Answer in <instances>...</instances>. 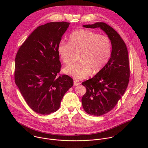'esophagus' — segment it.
<instances>
[{
  "instance_id": "1",
  "label": "esophagus",
  "mask_w": 148,
  "mask_h": 148,
  "mask_svg": "<svg viewBox=\"0 0 148 148\" xmlns=\"http://www.w3.org/2000/svg\"><path fill=\"white\" fill-rule=\"evenodd\" d=\"M73 82H74L73 84H74V85H75V86L79 85H80L81 84L80 82H79V81H77V80H74V81H73Z\"/></svg>"
}]
</instances>
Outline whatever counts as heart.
I'll return each instance as SVG.
<instances>
[{
	"instance_id": "b5f03b06",
	"label": "heart",
	"mask_w": 148,
	"mask_h": 148,
	"mask_svg": "<svg viewBox=\"0 0 148 148\" xmlns=\"http://www.w3.org/2000/svg\"><path fill=\"white\" fill-rule=\"evenodd\" d=\"M79 50L80 60L64 69L65 73L77 80L88 77L92 71L98 72L106 65L111 53V42L106 36L81 29L70 34L69 42L61 40L57 48L60 59L65 64L71 61L74 51Z\"/></svg>"
}]
</instances>
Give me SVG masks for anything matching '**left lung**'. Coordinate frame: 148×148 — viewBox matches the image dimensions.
<instances>
[{"label": "left lung", "instance_id": "left-lung-1", "mask_svg": "<svg viewBox=\"0 0 148 148\" xmlns=\"http://www.w3.org/2000/svg\"><path fill=\"white\" fill-rule=\"evenodd\" d=\"M85 28H100L112 44L110 58L93 77L82 83L86 92L82 103L89 114L102 116L110 111L124 94L130 77L127 46L120 35L104 22L84 25Z\"/></svg>", "mask_w": 148, "mask_h": 148}]
</instances>
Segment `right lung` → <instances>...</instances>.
<instances>
[{"instance_id": "1", "label": "right lung", "mask_w": 148, "mask_h": 148, "mask_svg": "<svg viewBox=\"0 0 148 148\" xmlns=\"http://www.w3.org/2000/svg\"><path fill=\"white\" fill-rule=\"evenodd\" d=\"M69 23L50 22L36 28L22 44L15 58V82L29 108L48 114L58 110L67 90L73 85L61 69L57 48Z\"/></svg>"}]
</instances>
